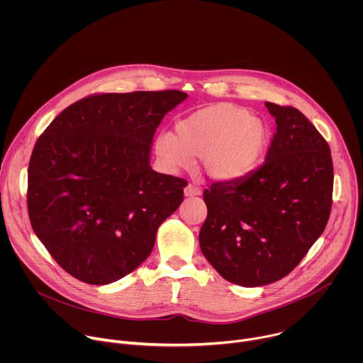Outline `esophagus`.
<instances>
[{"label":"esophagus","instance_id":"34e87169","mask_svg":"<svg viewBox=\"0 0 363 363\" xmlns=\"http://www.w3.org/2000/svg\"><path fill=\"white\" fill-rule=\"evenodd\" d=\"M184 194H185V196H195V195H201L202 191L199 186H196L194 184H188L184 189Z\"/></svg>","mask_w":363,"mask_h":363}]
</instances>
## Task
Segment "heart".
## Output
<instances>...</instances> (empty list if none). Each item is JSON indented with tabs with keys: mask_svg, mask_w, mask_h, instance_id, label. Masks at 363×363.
Masks as SVG:
<instances>
[{
	"mask_svg": "<svg viewBox=\"0 0 363 363\" xmlns=\"http://www.w3.org/2000/svg\"><path fill=\"white\" fill-rule=\"evenodd\" d=\"M269 142L270 130L262 119L233 103H217L181 121L175 135H160L157 152L172 168L201 158L211 178L238 179L262 161Z\"/></svg>",
	"mask_w": 363,
	"mask_h": 363,
	"instance_id": "obj_1",
	"label": "heart"
}]
</instances>
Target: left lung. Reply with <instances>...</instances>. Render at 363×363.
<instances>
[{"label":"left lung","mask_w":363,"mask_h":363,"mask_svg":"<svg viewBox=\"0 0 363 363\" xmlns=\"http://www.w3.org/2000/svg\"><path fill=\"white\" fill-rule=\"evenodd\" d=\"M276 132L264 162L203 191L199 231L206 260L228 281L257 287L293 272L322 235L333 195L330 147L293 106L266 101Z\"/></svg>","instance_id":"1"}]
</instances>
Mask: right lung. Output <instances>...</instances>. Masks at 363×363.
Returning <instances> with one entry per match:
<instances>
[{
  "mask_svg": "<svg viewBox=\"0 0 363 363\" xmlns=\"http://www.w3.org/2000/svg\"><path fill=\"white\" fill-rule=\"evenodd\" d=\"M179 90L94 93L66 108L37 139L30 164L31 227L56 263L87 284H109L150 254L186 179L158 174L149 152Z\"/></svg>",
  "mask_w": 363,
  "mask_h": 363,
  "instance_id": "right-lung-1",
  "label": "right lung"
}]
</instances>
